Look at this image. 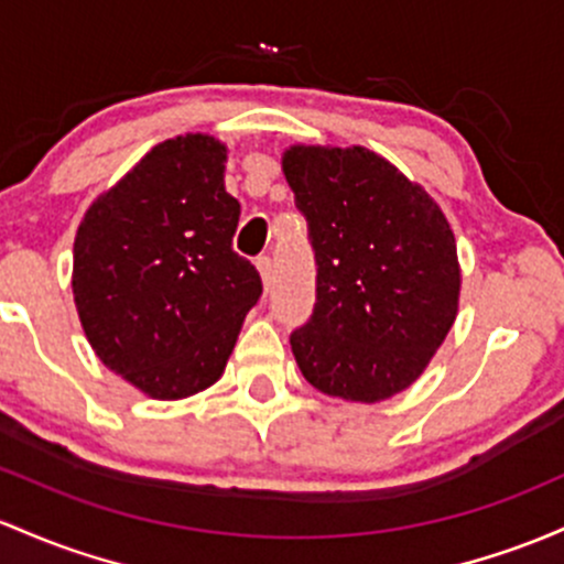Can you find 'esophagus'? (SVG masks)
<instances>
[{"instance_id":"obj_1","label":"esophagus","mask_w":564,"mask_h":564,"mask_svg":"<svg viewBox=\"0 0 564 564\" xmlns=\"http://www.w3.org/2000/svg\"><path fill=\"white\" fill-rule=\"evenodd\" d=\"M257 270H259V275H262L264 289H270V281H272V259H270V257H257Z\"/></svg>"}]
</instances>
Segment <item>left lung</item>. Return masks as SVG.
<instances>
[{
    "instance_id": "left-lung-1",
    "label": "left lung",
    "mask_w": 564,
    "mask_h": 564,
    "mask_svg": "<svg viewBox=\"0 0 564 564\" xmlns=\"http://www.w3.org/2000/svg\"><path fill=\"white\" fill-rule=\"evenodd\" d=\"M283 176L315 251V307L292 334L321 393L375 404L410 388L453 329L460 264L438 203L367 147L294 144Z\"/></svg>"
}]
</instances>
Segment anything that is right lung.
<instances>
[{
    "label": "right lung",
    "instance_id": "add662e5",
    "mask_svg": "<svg viewBox=\"0 0 564 564\" xmlns=\"http://www.w3.org/2000/svg\"><path fill=\"white\" fill-rule=\"evenodd\" d=\"M225 163L227 147L208 133L163 141L77 227L72 292L85 337L150 399L214 386L262 294L257 268L232 251L240 203Z\"/></svg>",
    "mask_w": 564,
    "mask_h": 564
}]
</instances>
